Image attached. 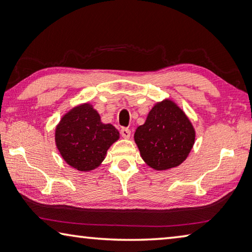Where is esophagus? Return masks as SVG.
<instances>
[{
    "label": "esophagus",
    "mask_w": 252,
    "mask_h": 252,
    "mask_svg": "<svg viewBox=\"0 0 252 252\" xmlns=\"http://www.w3.org/2000/svg\"><path fill=\"white\" fill-rule=\"evenodd\" d=\"M120 133H121V135H122V138L129 139L130 135H131V131H130L129 129H127V127H122L121 131H120Z\"/></svg>",
    "instance_id": "1"
}]
</instances>
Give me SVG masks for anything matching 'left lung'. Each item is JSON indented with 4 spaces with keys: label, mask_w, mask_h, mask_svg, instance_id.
<instances>
[{
    "label": "left lung",
    "mask_w": 252,
    "mask_h": 252,
    "mask_svg": "<svg viewBox=\"0 0 252 252\" xmlns=\"http://www.w3.org/2000/svg\"><path fill=\"white\" fill-rule=\"evenodd\" d=\"M194 141L192 122L171 99L157 102L144 125L134 132L140 156L149 167L158 171L180 165L192 150Z\"/></svg>",
    "instance_id": "left-lung-1"
}]
</instances>
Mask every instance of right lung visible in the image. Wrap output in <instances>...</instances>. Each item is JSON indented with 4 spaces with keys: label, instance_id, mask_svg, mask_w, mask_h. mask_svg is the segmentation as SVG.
Instances as JSON below:
<instances>
[{
    "label": "right lung",
    "instance_id": "obj_1",
    "mask_svg": "<svg viewBox=\"0 0 252 252\" xmlns=\"http://www.w3.org/2000/svg\"><path fill=\"white\" fill-rule=\"evenodd\" d=\"M119 139V131L111 123L102 122L99 112L89 102L63 114L54 133L55 146L63 160L81 172L101 165L106 151Z\"/></svg>",
    "mask_w": 252,
    "mask_h": 252
}]
</instances>
